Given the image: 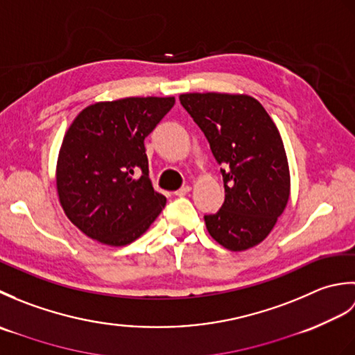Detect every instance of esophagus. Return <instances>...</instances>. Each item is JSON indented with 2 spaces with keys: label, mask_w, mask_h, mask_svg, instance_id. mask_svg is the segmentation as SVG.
<instances>
[{
  "label": "esophagus",
  "mask_w": 355,
  "mask_h": 355,
  "mask_svg": "<svg viewBox=\"0 0 355 355\" xmlns=\"http://www.w3.org/2000/svg\"><path fill=\"white\" fill-rule=\"evenodd\" d=\"M191 189H192L191 186H183L182 189H178V191H175V192H173V193H175L177 197H184V195H187V193L191 192Z\"/></svg>",
  "instance_id": "esophagus-1"
}]
</instances>
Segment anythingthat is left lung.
<instances>
[{"mask_svg": "<svg viewBox=\"0 0 355 355\" xmlns=\"http://www.w3.org/2000/svg\"><path fill=\"white\" fill-rule=\"evenodd\" d=\"M180 102L224 164L225 198L215 215L205 216L209 235L232 252L258 245L290 200L288 160L275 122L247 94L186 93Z\"/></svg>", "mask_w": 355, "mask_h": 355, "instance_id": "8db88e82", "label": "left lung"}]
</instances>
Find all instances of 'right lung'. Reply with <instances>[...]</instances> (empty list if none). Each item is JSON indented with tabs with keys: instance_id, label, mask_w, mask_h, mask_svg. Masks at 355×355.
<instances>
[{
	"instance_id": "add662e5",
	"label": "right lung",
	"mask_w": 355,
	"mask_h": 355,
	"mask_svg": "<svg viewBox=\"0 0 355 355\" xmlns=\"http://www.w3.org/2000/svg\"><path fill=\"white\" fill-rule=\"evenodd\" d=\"M175 97H125L82 110L67 130L56 189L67 218L88 238L122 247L166 206L149 180L145 139Z\"/></svg>"
}]
</instances>
